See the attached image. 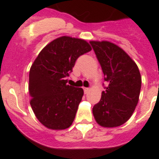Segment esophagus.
<instances>
[{
    "instance_id": "esophagus-1",
    "label": "esophagus",
    "mask_w": 159,
    "mask_h": 159,
    "mask_svg": "<svg viewBox=\"0 0 159 159\" xmlns=\"http://www.w3.org/2000/svg\"><path fill=\"white\" fill-rule=\"evenodd\" d=\"M83 89H84V93H87L88 92H89V88H84Z\"/></svg>"
}]
</instances>
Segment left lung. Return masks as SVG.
I'll list each match as a JSON object with an SVG mask.
<instances>
[{"mask_svg": "<svg viewBox=\"0 0 159 159\" xmlns=\"http://www.w3.org/2000/svg\"><path fill=\"white\" fill-rule=\"evenodd\" d=\"M107 85L93 107L96 121L116 127L129 120L140 94L142 78L136 63L123 49L109 41H90ZM104 85V84H103Z\"/></svg>", "mask_w": 159, "mask_h": 159, "instance_id": "obj_1", "label": "left lung"}]
</instances>
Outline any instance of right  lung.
Segmentation results:
<instances>
[{
  "instance_id": "add662e5",
  "label": "right lung",
  "mask_w": 159,
  "mask_h": 159,
  "mask_svg": "<svg viewBox=\"0 0 159 159\" xmlns=\"http://www.w3.org/2000/svg\"><path fill=\"white\" fill-rule=\"evenodd\" d=\"M91 50L84 40L61 37L40 52L30 71V105L47 128L64 129L74 121L83 89L67 85L76 61Z\"/></svg>"
}]
</instances>
